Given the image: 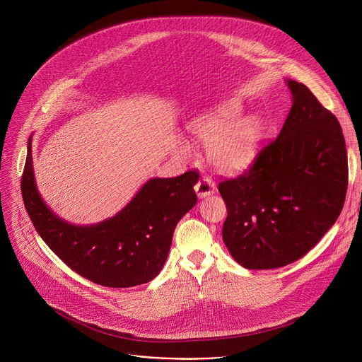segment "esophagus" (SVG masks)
I'll use <instances>...</instances> for the list:
<instances>
[{
  "label": "esophagus",
  "instance_id": "esophagus-1",
  "mask_svg": "<svg viewBox=\"0 0 362 362\" xmlns=\"http://www.w3.org/2000/svg\"><path fill=\"white\" fill-rule=\"evenodd\" d=\"M194 190H196L197 196H199L200 199H203V197H208V196L214 194L215 190H216V187H215V183H214L209 177H202V179L196 183Z\"/></svg>",
  "mask_w": 362,
  "mask_h": 362
}]
</instances>
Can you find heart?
Instances as JSON below:
<instances>
[{
  "label": "heart",
  "instance_id": "1",
  "mask_svg": "<svg viewBox=\"0 0 362 362\" xmlns=\"http://www.w3.org/2000/svg\"><path fill=\"white\" fill-rule=\"evenodd\" d=\"M240 116V105L228 100L197 113L187 123L190 133L208 146L211 165L225 175H239L250 169L264 146V120L259 116Z\"/></svg>",
  "mask_w": 362,
  "mask_h": 362
}]
</instances>
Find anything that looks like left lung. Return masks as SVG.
I'll return each mask as SVG.
<instances>
[{
    "instance_id": "obj_1",
    "label": "left lung",
    "mask_w": 362,
    "mask_h": 362,
    "mask_svg": "<svg viewBox=\"0 0 362 362\" xmlns=\"http://www.w3.org/2000/svg\"><path fill=\"white\" fill-rule=\"evenodd\" d=\"M292 107L250 170L219 183L228 218L222 238L246 269L289 265L337 222L346 194L342 129L306 86L285 80Z\"/></svg>"
}]
</instances>
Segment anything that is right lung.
I'll return each mask as SVG.
<instances>
[{"label": "right lung", "instance_id": "right-lung-1", "mask_svg": "<svg viewBox=\"0 0 362 362\" xmlns=\"http://www.w3.org/2000/svg\"><path fill=\"white\" fill-rule=\"evenodd\" d=\"M21 179L28 216L60 259L83 278L109 288L150 282L162 271L179 221L197 202L196 172L177 177H151L115 216L93 225H76L51 211L35 183L28 139Z\"/></svg>", "mask_w": 362, "mask_h": 362}]
</instances>
